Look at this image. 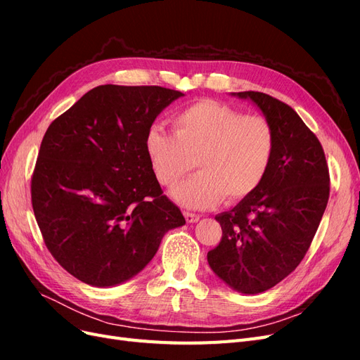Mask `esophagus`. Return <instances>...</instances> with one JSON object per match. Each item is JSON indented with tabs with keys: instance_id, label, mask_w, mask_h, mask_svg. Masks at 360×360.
I'll return each instance as SVG.
<instances>
[{
	"instance_id": "34e87169",
	"label": "esophagus",
	"mask_w": 360,
	"mask_h": 360,
	"mask_svg": "<svg viewBox=\"0 0 360 360\" xmlns=\"http://www.w3.org/2000/svg\"><path fill=\"white\" fill-rule=\"evenodd\" d=\"M183 214H184V219H186L188 224H193V222H198L200 221V214H197V213L183 212Z\"/></svg>"
}]
</instances>
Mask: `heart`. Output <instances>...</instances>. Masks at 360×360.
Wrapping results in <instances>:
<instances>
[{
    "instance_id": "obj_1",
    "label": "heart",
    "mask_w": 360,
    "mask_h": 360,
    "mask_svg": "<svg viewBox=\"0 0 360 360\" xmlns=\"http://www.w3.org/2000/svg\"><path fill=\"white\" fill-rule=\"evenodd\" d=\"M174 134L153 126L146 151L155 176L172 189L197 165V176L174 192L179 202L207 209L224 198L238 202L266 179L275 153V130L264 115L242 114L213 99L183 108L172 118Z\"/></svg>"
}]
</instances>
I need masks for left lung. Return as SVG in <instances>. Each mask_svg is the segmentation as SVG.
<instances>
[{
    "label": "left lung",
    "mask_w": 360,
    "mask_h": 360,
    "mask_svg": "<svg viewBox=\"0 0 360 360\" xmlns=\"http://www.w3.org/2000/svg\"><path fill=\"white\" fill-rule=\"evenodd\" d=\"M275 130V153L259 188L217 214L219 245L207 261L228 285L245 294L275 287L302 263L329 201L330 177L319 138L287 103L240 91Z\"/></svg>",
    "instance_id": "obj_1"
}]
</instances>
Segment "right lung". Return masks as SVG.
Instances as JSON below:
<instances>
[{"label":"right lung","mask_w":360,"mask_h":360,"mask_svg":"<svg viewBox=\"0 0 360 360\" xmlns=\"http://www.w3.org/2000/svg\"><path fill=\"white\" fill-rule=\"evenodd\" d=\"M181 96L158 85H99L49 124L31 204L51 255L76 279L122 284L150 263L167 231L186 224L146 151L155 118Z\"/></svg>","instance_id":"right-lung-1"}]
</instances>
